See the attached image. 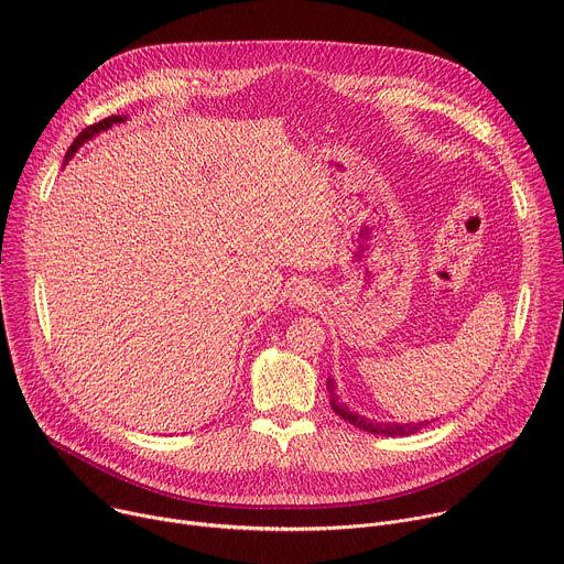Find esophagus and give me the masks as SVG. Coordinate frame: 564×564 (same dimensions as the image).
<instances>
[{
    "mask_svg": "<svg viewBox=\"0 0 564 564\" xmlns=\"http://www.w3.org/2000/svg\"><path fill=\"white\" fill-rule=\"evenodd\" d=\"M288 301H290V305L312 307L314 303H318V290L312 283H307V281H299V283H294L290 288Z\"/></svg>",
    "mask_w": 564,
    "mask_h": 564,
    "instance_id": "1",
    "label": "esophagus"
}]
</instances>
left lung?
<instances>
[{
	"label": "left lung",
	"instance_id": "obj_1",
	"mask_svg": "<svg viewBox=\"0 0 564 564\" xmlns=\"http://www.w3.org/2000/svg\"><path fill=\"white\" fill-rule=\"evenodd\" d=\"M328 392H330V406L333 411L346 420L348 424L366 431V433H372V435H383V437H406V435H413V433H420L422 429H426L431 422H409V424H388V422H377V420H368L355 411H350L344 401H339V394H337V383L333 377H328Z\"/></svg>",
	"mask_w": 564,
	"mask_h": 564
}]
</instances>
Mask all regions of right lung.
Listing matches in <instances>:
<instances>
[{
    "instance_id": "add662e5",
    "label": "right lung",
    "mask_w": 564,
    "mask_h": 564,
    "mask_svg": "<svg viewBox=\"0 0 564 564\" xmlns=\"http://www.w3.org/2000/svg\"><path fill=\"white\" fill-rule=\"evenodd\" d=\"M127 120V116H109V118H105L102 122H98V124H91L89 129H85L83 133H79L75 140H73V144L68 147V151H66V155H64V163H68V160L75 155V151L83 147L87 140H91L94 135H98V133H102V131H107V129H111L113 124H118V122H124Z\"/></svg>"
}]
</instances>
